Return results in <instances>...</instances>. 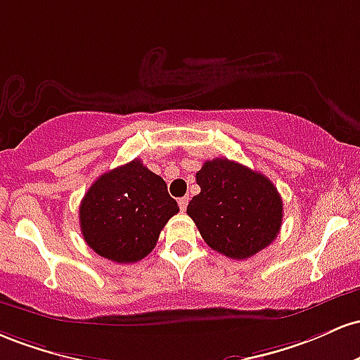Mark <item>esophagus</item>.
<instances>
[{"instance_id":"esophagus-1","label":"esophagus","mask_w":360,"mask_h":360,"mask_svg":"<svg viewBox=\"0 0 360 360\" xmlns=\"http://www.w3.org/2000/svg\"><path fill=\"white\" fill-rule=\"evenodd\" d=\"M179 205H180V211L184 212L188 205V197H181V199H179Z\"/></svg>"}]
</instances>
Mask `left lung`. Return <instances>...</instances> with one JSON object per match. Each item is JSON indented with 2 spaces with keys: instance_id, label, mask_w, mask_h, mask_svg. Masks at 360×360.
<instances>
[{
  "instance_id": "left-lung-1",
  "label": "left lung",
  "mask_w": 360,
  "mask_h": 360,
  "mask_svg": "<svg viewBox=\"0 0 360 360\" xmlns=\"http://www.w3.org/2000/svg\"><path fill=\"white\" fill-rule=\"evenodd\" d=\"M200 187L187 205L204 241L216 252L245 260L277 238L282 199L262 173L228 158L205 161L195 175Z\"/></svg>"
}]
</instances>
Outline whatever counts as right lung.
<instances>
[{
    "mask_svg": "<svg viewBox=\"0 0 360 360\" xmlns=\"http://www.w3.org/2000/svg\"><path fill=\"white\" fill-rule=\"evenodd\" d=\"M179 211L165 180L132 160L93 181L79 204V226L100 257L134 264L151 253L161 229Z\"/></svg>",
    "mask_w": 360,
    "mask_h": 360,
    "instance_id": "1",
    "label": "right lung"
}]
</instances>
